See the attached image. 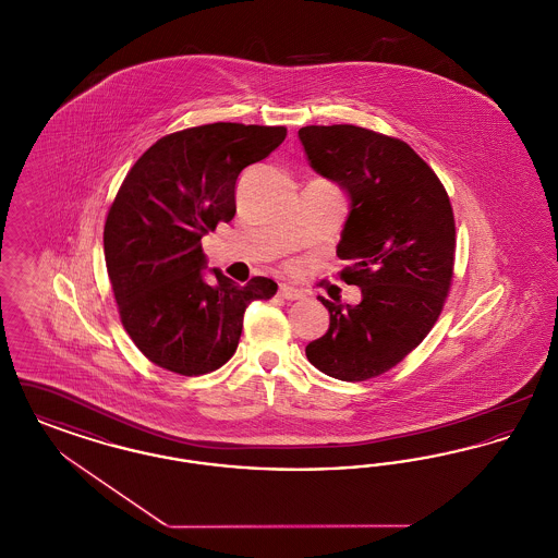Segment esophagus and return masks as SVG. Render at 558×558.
<instances>
[{
    "instance_id": "1",
    "label": "esophagus",
    "mask_w": 558,
    "mask_h": 558,
    "mask_svg": "<svg viewBox=\"0 0 558 558\" xmlns=\"http://www.w3.org/2000/svg\"><path fill=\"white\" fill-rule=\"evenodd\" d=\"M280 296L287 299V301H296V299H303L305 292L299 291V289H294V287H289V284H282V287H280Z\"/></svg>"
}]
</instances>
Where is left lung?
I'll use <instances>...</instances> for the list:
<instances>
[{
  "instance_id": "left-lung-1",
  "label": "left lung",
  "mask_w": 558,
  "mask_h": 558,
  "mask_svg": "<svg viewBox=\"0 0 558 558\" xmlns=\"http://www.w3.org/2000/svg\"><path fill=\"white\" fill-rule=\"evenodd\" d=\"M310 167L341 187L349 215L337 244L341 278L357 305L330 303L326 335L305 347L319 372L366 380L393 368L428 335L444 310L456 226L435 171L405 142L355 125L299 130Z\"/></svg>"
}]
</instances>
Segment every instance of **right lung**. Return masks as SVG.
<instances>
[{"instance_id":"right-lung-1","label":"right lung","mask_w":558,"mask_h":558,"mask_svg":"<svg viewBox=\"0 0 558 558\" xmlns=\"http://www.w3.org/2000/svg\"><path fill=\"white\" fill-rule=\"evenodd\" d=\"M284 128L211 123L153 144L123 180L105 226L108 278L135 347L160 368L198 376L236 351L244 310L278 284L239 287L209 269L201 240L236 213L240 171L266 159Z\"/></svg>"}]
</instances>
